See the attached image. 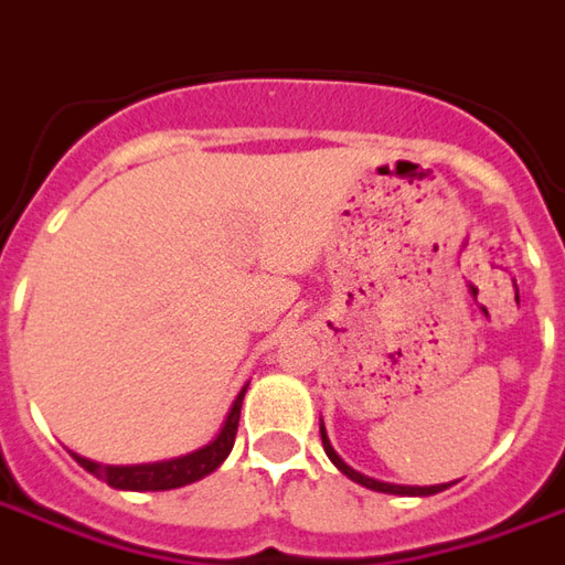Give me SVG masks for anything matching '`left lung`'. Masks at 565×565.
Returning <instances> with one entry per match:
<instances>
[{"label": "left lung", "mask_w": 565, "mask_h": 565, "mask_svg": "<svg viewBox=\"0 0 565 565\" xmlns=\"http://www.w3.org/2000/svg\"><path fill=\"white\" fill-rule=\"evenodd\" d=\"M320 438H323V450H327V457H330L339 469H342L351 481H356V484L369 487V490H379V493H399V497H433V493H441L448 484H433V487H403V484H384V481H375V478H369V475L356 472V469H351L348 462L332 450L330 438H327V433H323V426H320Z\"/></svg>", "instance_id": "left-lung-1"}]
</instances>
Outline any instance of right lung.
I'll return each instance as SVG.
<instances>
[{
    "mask_svg": "<svg viewBox=\"0 0 565 565\" xmlns=\"http://www.w3.org/2000/svg\"><path fill=\"white\" fill-rule=\"evenodd\" d=\"M245 391L235 396L233 408H230L226 424H223V429L217 433V438H214L211 445H205V448L186 454V457H174V460L166 462H145V466H99V462L87 460V457H78V454H75V460H78L87 472L96 475V478H103L105 484L117 487V490H174V487L193 484L199 478H205V475L214 472V469L230 457L235 433H238V415H242Z\"/></svg>",
    "mask_w": 565,
    "mask_h": 565,
    "instance_id": "obj_1",
    "label": "right lung"
}]
</instances>
